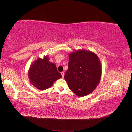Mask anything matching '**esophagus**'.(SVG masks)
<instances>
[{
  "label": "esophagus",
  "instance_id": "obj_1",
  "mask_svg": "<svg viewBox=\"0 0 132 132\" xmlns=\"http://www.w3.org/2000/svg\"><path fill=\"white\" fill-rule=\"evenodd\" d=\"M61 74H62V77L63 78L64 77V72H62L61 73Z\"/></svg>",
  "mask_w": 132,
  "mask_h": 132
}]
</instances>
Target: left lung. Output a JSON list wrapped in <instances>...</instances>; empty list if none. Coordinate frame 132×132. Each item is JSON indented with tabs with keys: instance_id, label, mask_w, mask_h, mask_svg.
I'll use <instances>...</instances> for the list:
<instances>
[{
	"instance_id": "8db88e82",
	"label": "left lung",
	"mask_w": 132,
	"mask_h": 132,
	"mask_svg": "<svg viewBox=\"0 0 132 132\" xmlns=\"http://www.w3.org/2000/svg\"><path fill=\"white\" fill-rule=\"evenodd\" d=\"M68 69L64 75L69 88L78 96L90 94L98 86L102 66L96 54L86 50H77L69 54Z\"/></svg>"
}]
</instances>
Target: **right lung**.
Returning <instances> with one entry per match:
<instances>
[{"instance_id":"1","label":"right lung","mask_w":132,"mask_h":132,"mask_svg":"<svg viewBox=\"0 0 132 132\" xmlns=\"http://www.w3.org/2000/svg\"><path fill=\"white\" fill-rule=\"evenodd\" d=\"M49 60L48 55L38 58L31 64L28 70L30 84L40 90L50 88L55 81L62 78L56 65Z\"/></svg>"}]
</instances>
